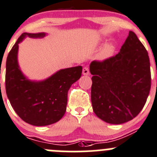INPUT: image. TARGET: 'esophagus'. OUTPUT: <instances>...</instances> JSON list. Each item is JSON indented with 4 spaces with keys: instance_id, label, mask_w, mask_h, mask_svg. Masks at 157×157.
I'll list each match as a JSON object with an SVG mask.
<instances>
[{
    "instance_id": "34e87169",
    "label": "esophagus",
    "mask_w": 157,
    "mask_h": 157,
    "mask_svg": "<svg viewBox=\"0 0 157 157\" xmlns=\"http://www.w3.org/2000/svg\"><path fill=\"white\" fill-rule=\"evenodd\" d=\"M82 74H83L84 75H89V69H88L87 67L83 68V69H82Z\"/></svg>"
}]
</instances>
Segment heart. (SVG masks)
<instances>
[{
  "instance_id": "obj_1",
  "label": "heart",
  "mask_w": 157,
  "mask_h": 157,
  "mask_svg": "<svg viewBox=\"0 0 157 157\" xmlns=\"http://www.w3.org/2000/svg\"><path fill=\"white\" fill-rule=\"evenodd\" d=\"M114 52H115L114 43L112 42L107 43L101 49L98 56V59L101 61H105V60H107L112 57L114 56Z\"/></svg>"
}]
</instances>
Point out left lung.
Returning <instances> with one entry per match:
<instances>
[{
    "mask_svg": "<svg viewBox=\"0 0 157 157\" xmlns=\"http://www.w3.org/2000/svg\"><path fill=\"white\" fill-rule=\"evenodd\" d=\"M93 75L91 99L98 117L121 124L134 118L144 108L151 85L148 52L130 31L118 54L90 64Z\"/></svg>",
    "mask_w": 157,
    "mask_h": 157,
    "instance_id": "obj_1",
    "label": "left lung"
}]
</instances>
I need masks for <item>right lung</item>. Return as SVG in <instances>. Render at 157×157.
<instances>
[{"mask_svg":"<svg viewBox=\"0 0 157 157\" xmlns=\"http://www.w3.org/2000/svg\"><path fill=\"white\" fill-rule=\"evenodd\" d=\"M46 33H24L9 52L6 62V92L15 112L23 121L34 126L56 123L66 111L67 93L80 78L81 66L57 71L43 80H31L18 63L19 44L26 38H43Z\"/></svg>","mask_w":157,"mask_h":157,"instance_id":"1","label":"right lung"}]
</instances>
